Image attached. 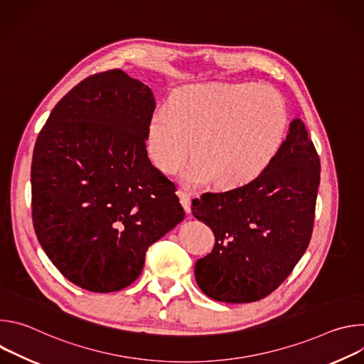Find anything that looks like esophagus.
<instances>
[{
    "label": "esophagus",
    "instance_id": "34e87169",
    "mask_svg": "<svg viewBox=\"0 0 364 364\" xmlns=\"http://www.w3.org/2000/svg\"><path fill=\"white\" fill-rule=\"evenodd\" d=\"M177 196H178V198H180L181 205L184 207L186 213H190V212H191V200H190V194H188V193H186V191H183V190H178V191H177Z\"/></svg>",
    "mask_w": 364,
    "mask_h": 364
}]
</instances>
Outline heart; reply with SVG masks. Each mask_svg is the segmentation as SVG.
<instances>
[{
    "label": "heart",
    "mask_w": 364,
    "mask_h": 364,
    "mask_svg": "<svg viewBox=\"0 0 364 364\" xmlns=\"http://www.w3.org/2000/svg\"><path fill=\"white\" fill-rule=\"evenodd\" d=\"M288 132L282 96L256 83H201L177 90L146 128L152 164L164 174L184 171L188 186L212 181L222 190L249 184L278 157ZM192 151H190L189 149Z\"/></svg>",
    "instance_id": "heart-1"
}]
</instances>
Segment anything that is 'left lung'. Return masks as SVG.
I'll return each mask as SVG.
<instances>
[{"label": "left lung", "mask_w": 364, "mask_h": 364, "mask_svg": "<svg viewBox=\"0 0 364 364\" xmlns=\"http://www.w3.org/2000/svg\"><path fill=\"white\" fill-rule=\"evenodd\" d=\"M318 186V154L296 118L264 174L193 200V216L215 233L213 250L194 267L198 288L229 304L259 301L275 291L308 247Z\"/></svg>", "instance_id": "left-lung-1"}]
</instances>
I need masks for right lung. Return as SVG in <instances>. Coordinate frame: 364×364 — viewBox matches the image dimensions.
I'll return each instance as SVG.
<instances>
[{"instance_id": "right-lung-1", "label": "right lung", "mask_w": 364, "mask_h": 364, "mask_svg": "<svg viewBox=\"0 0 364 364\" xmlns=\"http://www.w3.org/2000/svg\"><path fill=\"white\" fill-rule=\"evenodd\" d=\"M151 89L119 69L66 93L31 163L37 239L60 274L92 292L131 285L148 247L186 216L176 186L146 154Z\"/></svg>"}]
</instances>
